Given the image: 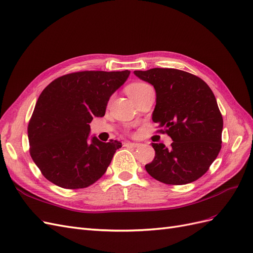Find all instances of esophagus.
<instances>
[{
    "label": "esophagus",
    "mask_w": 253,
    "mask_h": 253,
    "mask_svg": "<svg viewBox=\"0 0 253 253\" xmlns=\"http://www.w3.org/2000/svg\"><path fill=\"white\" fill-rule=\"evenodd\" d=\"M124 145H125V147H129V148H137V147H139L140 143H137V142H125Z\"/></svg>",
    "instance_id": "obj_1"
}]
</instances>
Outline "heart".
Returning <instances> with one entry per match:
<instances>
[{
	"instance_id": "1",
	"label": "heart",
	"mask_w": 253,
	"mask_h": 253,
	"mask_svg": "<svg viewBox=\"0 0 253 253\" xmlns=\"http://www.w3.org/2000/svg\"><path fill=\"white\" fill-rule=\"evenodd\" d=\"M147 86H149L148 84L142 83V82H136V83H132L129 84V85L126 87V93L129 97H134L135 95H137L141 91L143 88H145Z\"/></svg>"
}]
</instances>
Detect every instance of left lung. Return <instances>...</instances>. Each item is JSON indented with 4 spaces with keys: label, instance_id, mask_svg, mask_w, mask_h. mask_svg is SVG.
I'll use <instances>...</instances> for the list:
<instances>
[{
    "label": "left lung",
    "instance_id": "8db88e82",
    "mask_svg": "<svg viewBox=\"0 0 253 253\" xmlns=\"http://www.w3.org/2000/svg\"><path fill=\"white\" fill-rule=\"evenodd\" d=\"M156 90L152 119L173 142L152 143L155 158L145 165L153 178L167 185H186L209 170L221 149L223 116L204 80L175 68L135 71Z\"/></svg>",
    "mask_w": 253,
    "mask_h": 253
}]
</instances>
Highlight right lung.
Masks as SVG:
<instances>
[{"label": "right lung", "instance_id": "obj_1", "mask_svg": "<svg viewBox=\"0 0 253 253\" xmlns=\"http://www.w3.org/2000/svg\"><path fill=\"white\" fill-rule=\"evenodd\" d=\"M129 71H84L50 82L38 98L27 133L29 153L44 177L64 189L93 185L105 173L120 141L89 139V124L102 117Z\"/></svg>", "mask_w": 253, "mask_h": 253}]
</instances>
